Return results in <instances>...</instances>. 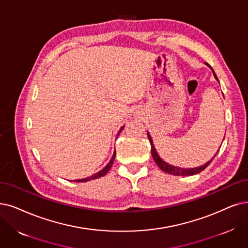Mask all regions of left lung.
<instances>
[{"label":"left lung","instance_id":"left-lung-1","mask_svg":"<svg viewBox=\"0 0 248 248\" xmlns=\"http://www.w3.org/2000/svg\"><path fill=\"white\" fill-rule=\"evenodd\" d=\"M206 65L209 66L211 69H212V71H213V74H214V76H215V78L217 79V81H219V79H217V75H216V73H215V71L213 70V68L206 63ZM147 137H148V140H150V142H151V145H152V155H153V157H154V160H155V164L158 166V168H160L161 170H163L164 172H166V173H168V174H171V175H174V176H191V175H195V174H199V173H201L202 171H203L205 168L209 166L210 164H211V162L213 161V158L217 155V154L211 158V161H209V162H206L204 165H202V166H200V167H195V168H188V169H186V168H180V167H175V166H173V165H170V164H168L167 162H165L163 158L158 155V154H157V152H156V150H155V145H154V141H153V138H152V136H151V134L147 132Z\"/></svg>","mask_w":248,"mask_h":248}]
</instances>
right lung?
<instances>
[{"label": "right lung", "mask_w": 248, "mask_h": 248, "mask_svg": "<svg viewBox=\"0 0 248 248\" xmlns=\"http://www.w3.org/2000/svg\"><path fill=\"white\" fill-rule=\"evenodd\" d=\"M124 128V126L123 127H121V129L119 130V132H118V134H120V132L122 131V129ZM115 156H116V152H114V154H113V156H112V158H111V161L108 163V165L104 168V169H102L101 171H98L97 173H95V174H93V175H92V176H90V177H87V178H83V179H78V180H75L74 182H87V181H91V180H94V179H97V178H101V177H103V176H105L108 172V170L111 169V167H112V165H113V163H114V160H115Z\"/></svg>", "instance_id": "right-lung-1"}]
</instances>
